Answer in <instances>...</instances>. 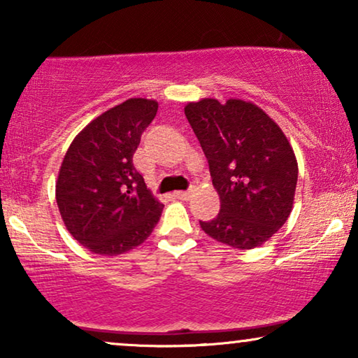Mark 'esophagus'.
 Segmentation results:
<instances>
[{"label":"esophagus","instance_id":"1","mask_svg":"<svg viewBox=\"0 0 358 358\" xmlns=\"http://www.w3.org/2000/svg\"><path fill=\"white\" fill-rule=\"evenodd\" d=\"M176 199H180V200H189L190 199V192L187 190H178V192L173 194Z\"/></svg>","mask_w":358,"mask_h":358}]
</instances>
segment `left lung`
I'll use <instances>...</instances> for the list:
<instances>
[{
	"instance_id": "obj_1",
	"label": "left lung",
	"mask_w": 358,
	"mask_h": 358,
	"mask_svg": "<svg viewBox=\"0 0 358 358\" xmlns=\"http://www.w3.org/2000/svg\"><path fill=\"white\" fill-rule=\"evenodd\" d=\"M185 117L208 159L220 213L200 222L208 236L236 249H254L290 217L298 164L287 136L251 102L202 99Z\"/></svg>"
}]
</instances>
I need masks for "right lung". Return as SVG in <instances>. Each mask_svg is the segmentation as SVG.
<instances>
[{"mask_svg":"<svg viewBox=\"0 0 358 358\" xmlns=\"http://www.w3.org/2000/svg\"><path fill=\"white\" fill-rule=\"evenodd\" d=\"M158 102L129 99L76 135L57 180V205L71 236L101 256L140 246L159 222L158 202L134 166Z\"/></svg>","mask_w":358,"mask_h":358,"instance_id":"obj_1","label":"right lung"}]
</instances>
